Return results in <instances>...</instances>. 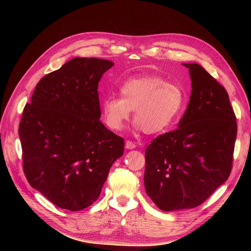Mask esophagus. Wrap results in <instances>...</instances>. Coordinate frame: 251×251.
I'll return each instance as SVG.
<instances>
[{
	"label": "esophagus",
	"mask_w": 251,
	"mask_h": 251,
	"mask_svg": "<svg viewBox=\"0 0 251 251\" xmlns=\"http://www.w3.org/2000/svg\"><path fill=\"white\" fill-rule=\"evenodd\" d=\"M125 148H126L127 150H133V149H135V148H136V144H135V143H133L132 141L127 140V141H126V143H125Z\"/></svg>",
	"instance_id": "34e87169"
}]
</instances>
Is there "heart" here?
I'll return each mask as SVG.
<instances>
[{
  "instance_id": "heart-1",
  "label": "heart",
  "mask_w": 251,
  "mask_h": 251,
  "mask_svg": "<svg viewBox=\"0 0 251 251\" xmlns=\"http://www.w3.org/2000/svg\"><path fill=\"white\" fill-rule=\"evenodd\" d=\"M120 97L101 101L103 120L111 129L121 130L134 110V128L157 134L172 126L185 104V92L160 76L129 78L120 86Z\"/></svg>"
}]
</instances>
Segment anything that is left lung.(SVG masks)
I'll use <instances>...</instances> for the list:
<instances>
[{
	"label": "left lung",
	"instance_id": "1",
	"mask_svg": "<svg viewBox=\"0 0 251 251\" xmlns=\"http://www.w3.org/2000/svg\"><path fill=\"white\" fill-rule=\"evenodd\" d=\"M189 69L191 95L178 129L157 136L146 150L144 187L165 212L201 204L228 179L237 136L229 96L197 63Z\"/></svg>",
	"mask_w": 251,
	"mask_h": 251
}]
</instances>
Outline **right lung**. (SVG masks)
<instances>
[{"instance_id": "right-lung-1", "label": "right lung", "mask_w": 251, "mask_h": 251, "mask_svg": "<svg viewBox=\"0 0 251 251\" xmlns=\"http://www.w3.org/2000/svg\"><path fill=\"white\" fill-rule=\"evenodd\" d=\"M114 63L74 58L43 77L19 124L28 183L57 206L81 210L100 194L124 139L104 127L98 86Z\"/></svg>"}]
</instances>
